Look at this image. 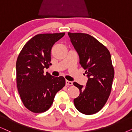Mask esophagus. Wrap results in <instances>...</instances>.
<instances>
[{
	"instance_id": "esophagus-1",
	"label": "esophagus",
	"mask_w": 132,
	"mask_h": 132,
	"mask_svg": "<svg viewBox=\"0 0 132 132\" xmlns=\"http://www.w3.org/2000/svg\"><path fill=\"white\" fill-rule=\"evenodd\" d=\"M66 85H72V82L69 80H66Z\"/></svg>"
}]
</instances>
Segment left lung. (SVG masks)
Listing matches in <instances>:
<instances>
[{"label": "left lung", "mask_w": 132, "mask_h": 132, "mask_svg": "<svg viewBox=\"0 0 132 132\" xmlns=\"http://www.w3.org/2000/svg\"><path fill=\"white\" fill-rule=\"evenodd\" d=\"M68 35L88 77L86 86L73 83L80 90L79 96L74 99L75 106L83 114H94L105 105L111 93L114 72L110 53L89 35L68 33Z\"/></svg>", "instance_id": "obj_1"}]
</instances>
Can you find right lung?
Returning a JSON list of instances; mask_svg holds the SVG:
<instances>
[{"label": "right lung", "mask_w": 132, "mask_h": 132, "mask_svg": "<svg viewBox=\"0 0 132 132\" xmlns=\"http://www.w3.org/2000/svg\"><path fill=\"white\" fill-rule=\"evenodd\" d=\"M65 33H45L33 36L25 44L16 61V82L24 106L33 113L44 112L51 107L55 94L65 86L62 76L56 77L44 69L51 63L53 45Z\"/></svg>", "instance_id": "right-lung-1"}]
</instances>
